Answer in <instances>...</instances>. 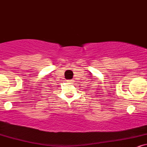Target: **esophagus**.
<instances>
[{
	"instance_id": "34e87169",
	"label": "esophagus",
	"mask_w": 147,
	"mask_h": 147,
	"mask_svg": "<svg viewBox=\"0 0 147 147\" xmlns=\"http://www.w3.org/2000/svg\"><path fill=\"white\" fill-rule=\"evenodd\" d=\"M74 82H75V81H74L73 79H71V80H67V82H68V83H70L72 84H73Z\"/></svg>"
}]
</instances>
